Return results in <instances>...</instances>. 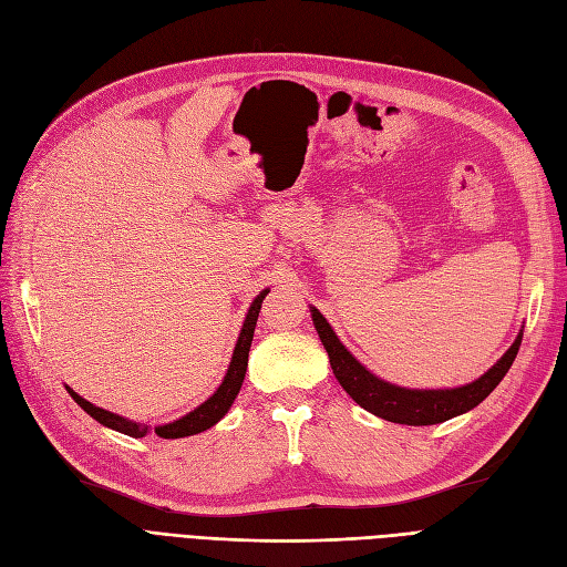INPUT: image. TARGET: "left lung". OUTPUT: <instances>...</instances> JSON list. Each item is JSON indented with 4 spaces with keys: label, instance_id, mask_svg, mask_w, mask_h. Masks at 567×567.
I'll return each mask as SVG.
<instances>
[{
    "label": "left lung",
    "instance_id": "left-lung-1",
    "mask_svg": "<svg viewBox=\"0 0 567 567\" xmlns=\"http://www.w3.org/2000/svg\"><path fill=\"white\" fill-rule=\"evenodd\" d=\"M310 316H313V324L320 334L327 355H330L334 377L339 379L343 391L368 412L386 419V422L408 424V426L441 424L456 414H464L476 405H481L483 400L497 389V383L504 379L511 364H514L516 353L520 349V339H523V334H518L514 346H511V349L497 360L495 368L487 370L473 383H466L462 389L412 391V389L393 386V383L383 381L364 370L362 364L343 349V343L337 339L330 322L320 316V310L310 308Z\"/></svg>",
    "mask_w": 567,
    "mask_h": 567
}]
</instances>
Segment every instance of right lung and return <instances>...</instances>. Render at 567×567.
I'll use <instances>...</instances> for the list:
<instances>
[{
	"mask_svg": "<svg viewBox=\"0 0 567 567\" xmlns=\"http://www.w3.org/2000/svg\"><path fill=\"white\" fill-rule=\"evenodd\" d=\"M268 295V289H264L261 295L254 299L249 313H247V320L243 324V332H240V339H237L235 343V351H233V360H230V368L224 377V383L221 386L216 389V393L207 400V403L199 405L197 410H193L190 414L181 416L178 422H172V424H164V426H157L155 433L159 437H164V441H169V437H186V435H195V433H203L207 429H212L218 419H224L226 412L230 410L235 395L240 393V386L245 381V372H247V360H249V346H251V339H254V327H257V320H259V310H261V303ZM68 393L72 395V400L86 412L96 419L99 424L107 426V429H115L124 435H132V437H143L145 433H148L151 429L145 424H136V422H130V419L124 416H117L113 412L107 410H101L96 405H91L89 400H84L82 395H78L75 391Z\"/></svg>",
	"mask_w": 567,
	"mask_h": 567,
	"instance_id": "right-lung-1",
	"label": "right lung"
}]
</instances>
